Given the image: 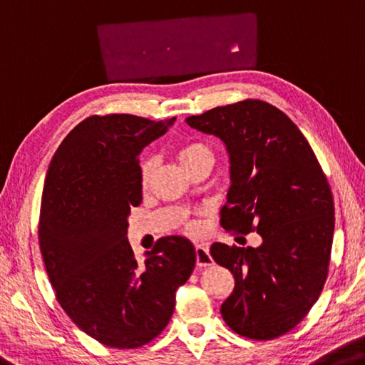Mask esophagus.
<instances>
[{"label": "esophagus", "mask_w": 365, "mask_h": 365, "mask_svg": "<svg viewBox=\"0 0 365 365\" xmlns=\"http://www.w3.org/2000/svg\"><path fill=\"white\" fill-rule=\"evenodd\" d=\"M195 252H196V264H198L200 268H206V266H211L214 263V259L210 253V248L206 245L203 244L196 245Z\"/></svg>", "instance_id": "1"}]
</instances>
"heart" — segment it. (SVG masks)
I'll use <instances>...</instances> for the list:
<instances>
[{"label": "heart", "mask_w": 365, "mask_h": 365, "mask_svg": "<svg viewBox=\"0 0 365 365\" xmlns=\"http://www.w3.org/2000/svg\"><path fill=\"white\" fill-rule=\"evenodd\" d=\"M177 158H178V160H180V164L185 167L201 158H212V154L203 143H188V144H183V146L178 149ZM153 167H154L153 160H149V159L143 160V164H141V182L143 183H146L149 180V177H151V172H153ZM190 227L193 229L195 225H190Z\"/></svg>", "instance_id": "obj_1"}]
</instances>
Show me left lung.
Wrapping results in <instances>:
<instances>
[{
    "label": "left lung",
    "instance_id": "1",
    "mask_svg": "<svg viewBox=\"0 0 365 365\" xmlns=\"http://www.w3.org/2000/svg\"><path fill=\"white\" fill-rule=\"evenodd\" d=\"M187 123L229 153L221 225L263 239L257 248L211 245L214 262L235 279L221 305L224 322L250 339L281 336L309 314L328 276L334 205L325 173L296 123L268 102L216 107Z\"/></svg>",
    "mask_w": 365,
    "mask_h": 365
}]
</instances>
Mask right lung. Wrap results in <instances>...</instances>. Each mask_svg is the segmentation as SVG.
<instances>
[{
    "mask_svg": "<svg viewBox=\"0 0 365 365\" xmlns=\"http://www.w3.org/2000/svg\"><path fill=\"white\" fill-rule=\"evenodd\" d=\"M173 121L92 115L69 131L45 177L38 244L48 279L66 315L108 348L158 336L195 268L185 237H162L144 263L126 237L128 214L143 200L140 153Z\"/></svg>",
    "mask_w": 365,
    "mask_h": 365,
    "instance_id": "1",
    "label": "right lung"
}]
</instances>
